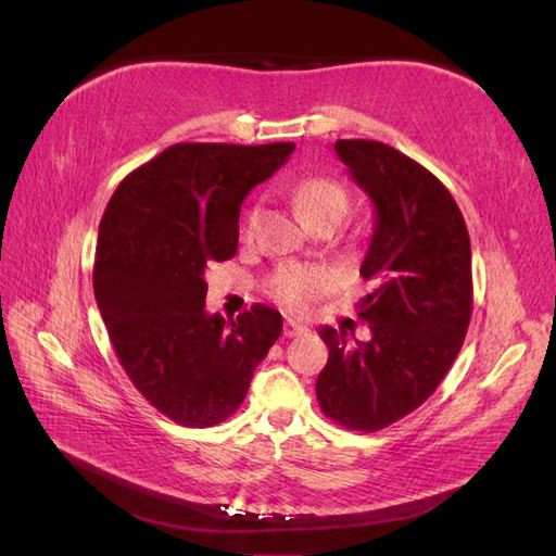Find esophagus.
Here are the masks:
<instances>
[{"label": "esophagus", "mask_w": 556, "mask_h": 556, "mask_svg": "<svg viewBox=\"0 0 556 556\" xmlns=\"http://www.w3.org/2000/svg\"><path fill=\"white\" fill-rule=\"evenodd\" d=\"M308 332V327H303V325H299L296 320H287L285 323V337H301V334H305Z\"/></svg>", "instance_id": "34e87169"}]
</instances>
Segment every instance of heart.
I'll return each mask as SVG.
<instances>
[{
  "label": "heart",
  "mask_w": 556,
  "mask_h": 556,
  "mask_svg": "<svg viewBox=\"0 0 556 556\" xmlns=\"http://www.w3.org/2000/svg\"><path fill=\"white\" fill-rule=\"evenodd\" d=\"M299 215L305 222H315L323 217L341 219L349 212L351 195L349 188L332 176H311L303 179L293 191ZM260 219V207L255 205L245 217V233H253ZM337 287V277L332 269L317 265H285L269 281V293L277 303L289 311H305L325 293Z\"/></svg>",
  "instance_id": "b5f03b06"
}]
</instances>
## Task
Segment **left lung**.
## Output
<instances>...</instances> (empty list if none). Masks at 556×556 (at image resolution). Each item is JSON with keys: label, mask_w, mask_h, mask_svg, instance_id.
Listing matches in <instances>:
<instances>
[{"label": "left lung", "mask_w": 556, "mask_h": 556, "mask_svg": "<svg viewBox=\"0 0 556 556\" xmlns=\"http://www.w3.org/2000/svg\"><path fill=\"white\" fill-rule=\"evenodd\" d=\"M334 150L375 205L358 303L370 341L323 327L327 365L315 382L327 418L377 432L430 399L452 368L473 313L464 215L434 174L380 140H337Z\"/></svg>", "instance_id": "obj_1"}]
</instances>
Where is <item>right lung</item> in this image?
<instances>
[{"instance_id": "obj_1", "label": "right lung", "mask_w": 556, "mask_h": 556, "mask_svg": "<svg viewBox=\"0 0 556 556\" xmlns=\"http://www.w3.org/2000/svg\"><path fill=\"white\" fill-rule=\"evenodd\" d=\"M293 143H176L131 172L104 210L92 289L122 368L184 428L243 404L281 315L257 303L233 323L205 311V269L236 255L241 203Z\"/></svg>"}]
</instances>
